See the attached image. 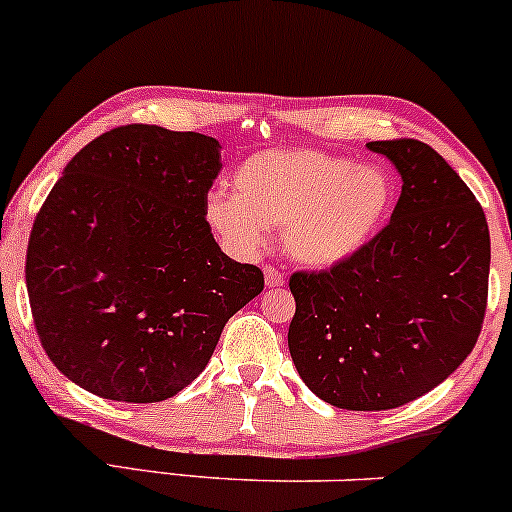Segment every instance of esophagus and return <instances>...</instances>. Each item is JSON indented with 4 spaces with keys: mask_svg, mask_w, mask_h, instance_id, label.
Here are the masks:
<instances>
[{
    "mask_svg": "<svg viewBox=\"0 0 512 512\" xmlns=\"http://www.w3.org/2000/svg\"><path fill=\"white\" fill-rule=\"evenodd\" d=\"M284 274L279 272V269H274V267H265V284H267V289H279V286H284Z\"/></svg>",
    "mask_w": 512,
    "mask_h": 512,
    "instance_id": "obj_1",
    "label": "esophagus"
}]
</instances>
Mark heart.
<instances>
[{
  "instance_id": "b5f03b06",
  "label": "heart",
  "mask_w": 512,
  "mask_h": 512,
  "mask_svg": "<svg viewBox=\"0 0 512 512\" xmlns=\"http://www.w3.org/2000/svg\"><path fill=\"white\" fill-rule=\"evenodd\" d=\"M235 194L206 196L204 218L230 252L257 255L267 230L282 228L284 252L301 267L350 260L384 228L396 187L379 165L313 148L255 153L233 174Z\"/></svg>"
}]
</instances>
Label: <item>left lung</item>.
Masks as SVG:
<instances>
[{"label":"left lung","instance_id":"1","mask_svg":"<svg viewBox=\"0 0 512 512\" xmlns=\"http://www.w3.org/2000/svg\"><path fill=\"white\" fill-rule=\"evenodd\" d=\"M401 174L391 223L325 272H296L289 352L318 398L389 411L435 389L469 357L486 313L491 238L484 209L420 140H374Z\"/></svg>","mask_w":512,"mask_h":512}]
</instances>
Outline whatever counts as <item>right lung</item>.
<instances>
[{
    "instance_id": "add662e5",
    "label": "right lung",
    "mask_w": 512,
    "mask_h": 512,
    "mask_svg": "<svg viewBox=\"0 0 512 512\" xmlns=\"http://www.w3.org/2000/svg\"><path fill=\"white\" fill-rule=\"evenodd\" d=\"M218 172L216 138L145 123L67 162L33 223L26 289L43 350L72 384L109 401L172 398L265 289L206 223Z\"/></svg>"
}]
</instances>
